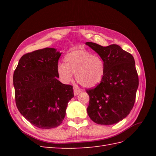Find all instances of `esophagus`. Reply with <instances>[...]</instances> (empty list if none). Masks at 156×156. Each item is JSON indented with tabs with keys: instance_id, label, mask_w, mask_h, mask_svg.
<instances>
[{
	"instance_id": "obj_1",
	"label": "esophagus",
	"mask_w": 156,
	"mask_h": 156,
	"mask_svg": "<svg viewBox=\"0 0 156 156\" xmlns=\"http://www.w3.org/2000/svg\"><path fill=\"white\" fill-rule=\"evenodd\" d=\"M80 92V90H79L78 88H74V95H78L79 93Z\"/></svg>"
}]
</instances>
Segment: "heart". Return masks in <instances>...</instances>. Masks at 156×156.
Here are the masks:
<instances>
[{
	"label": "heart",
	"mask_w": 156,
	"mask_h": 156,
	"mask_svg": "<svg viewBox=\"0 0 156 156\" xmlns=\"http://www.w3.org/2000/svg\"><path fill=\"white\" fill-rule=\"evenodd\" d=\"M65 62L59 63L57 66L59 78L65 84L72 80L73 74L76 81L86 88L95 87L103 78V60L87 50L78 49L69 52L66 56Z\"/></svg>",
	"instance_id": "heart-1"
}]
</instances>
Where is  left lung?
<instances>
[{
  "mask_svg": "<svg viewBox=\"0 0 156 156\" xmlns=\"http://www.w3.org/2000/svg\"><path fill=\"white\" fill-rule=\"evenodd\" d=\"M86 45L97 52L105 64L101 83L87 90L90 97L88 115L99 125L117 123L130 113L135 103L139 78L134 58L116 44L103 47L87 42Z\"/></svg>",
  "mask_w": 156,
  "mask_h": 156,
  "instance_id": "left-lung-1",
  "label": "left lung"
}]
</instances>
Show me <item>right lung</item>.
Segmentation results:
<instances>
[{
	"label": "right lung",
	"instance_id": "right-lung-1",
	"mask_svg": "<svg viewBox=\"0 0 156 156\" xmlns=\"http://www.w3.org/2000/svg\"><path fill=\"white\" fill-rule=\"evenodd\" d=\"M61 54L50 48L28 53L19 59L13 74L16 107L38 128L60 125L68 102L74 97L72 86L58 80L57 66Z\"/></svg>",
	"mask_w": 156,
	"mask_h": 156
}]
</instances>
